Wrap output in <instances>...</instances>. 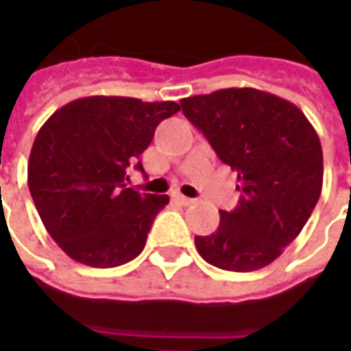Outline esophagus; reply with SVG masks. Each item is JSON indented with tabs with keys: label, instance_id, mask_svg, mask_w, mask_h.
Masks as SVG:
<instances>
[{
	"label": "esophagus",
	"instance_id": "obj_1",
	"mask_svg": "<svg viewBox=\"0 0 351 351\" xmlns=\"http://www.w3.org/2000/svg\"><path fill=\"white\" fill-rule=\"evenodd\" d=\"M173 197H175L176 201H178V203H180V205H184V206L193 205V203H195V199L186 197V195H182V193H178V191H176V193H173Z\"/></svg>",
	"mask_w": 351,
	"mask_h": 351
}]
</instances>
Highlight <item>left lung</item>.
<instances>
[{"mask_svg": "<svg viewBox=\"0 0 351 351\" xmlns=\"http://www.w3.org/2000/svg\"><path fill=\"white\" fill-rule=\"evenodd\" d=\"M184 116L237 171L241 199L220 210L213 235L195 237L206 263L263 269L301 233L324 184V152L299 107L256 88H226L180 101Z\"/></svg>", "mask_w": 351, "mask_h": 351, "instance_id": "left-lung-1", "label": "left lung"}]
</instances>
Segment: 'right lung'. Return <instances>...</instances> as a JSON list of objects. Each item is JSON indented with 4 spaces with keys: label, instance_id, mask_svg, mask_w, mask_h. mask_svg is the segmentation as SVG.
<instances>
[{
    "label": "right lung",
    "instance_id": "1",
    "mask_svg": "<svg viewBox=\"0 0 351 351\" xmlns=\"http://www.w3.org/2000/svg\"><path fill=\"white\" fill-rule=\"evenodd\" d=\"M175 101L92 95L67 103L37 133L27 186L45 228L75 261L108 269L143 252L169 195L128 188V167L152 143ZM135 167L143 171L141 161Z\"/></svg>",
    "mask_w": 351,
    "mask_h": 351
}]
</instances>
